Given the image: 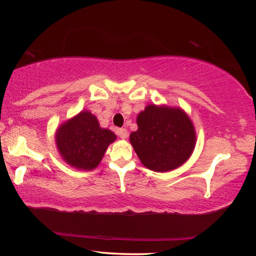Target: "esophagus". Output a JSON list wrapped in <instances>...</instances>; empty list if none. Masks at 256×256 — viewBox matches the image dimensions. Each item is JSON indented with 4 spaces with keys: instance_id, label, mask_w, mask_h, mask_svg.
I'll use <instances>...</instances> for the list:
<instances>
[{
    "instance_id": "esophagus-1",
    "label": "esophagus",
    "mask_w": 256,
    "mask_h": 256,
    "mask_svg": "<svg viewBox=\"0 0 256 256\" xmlns=\"http://www.w3.org/2000/svg\"><path fill=\"white\" fill-rule=\"evenodd\" d=\"M118 136L125 140L128 138V130L126 128H118Z\"/></svg>"
}]
</instances>
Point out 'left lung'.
<instances>
[{"instance_id": "1", "label": "left lung", "mask_w": 256, "mask_h": 256, "mask_svg": "<svg viewBox=\"0 0 256 256\" xmlns=\"http://www.w3.org/2000/svg\"><path fill=\"white\" fill-rule=\"evenodd\" d=\"M138 131L130 141L138 159L154 172H170L192 154L196 132L190 120L180 108L149 105L138 115Z\"/></svg>"}]
</instances>
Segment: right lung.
Here are the masks:
<instances>
[{"label": "right lung", "mask_w": 256, "mask_h": 256, "mask_svg": "<svg viewBox=\"0 0 256 256\" xmlns=\"http://www.w3.org/2000/svg\"><path fill=\"white\" fill-rule=\"evenodd\" d=\"M115 138L112 131L99 126L96 116L84 110L60 126L56 144L68 164L90 170L98 166L108 144Z\"/></svg>", "instance_id": "add662e5"}]
</instances>
